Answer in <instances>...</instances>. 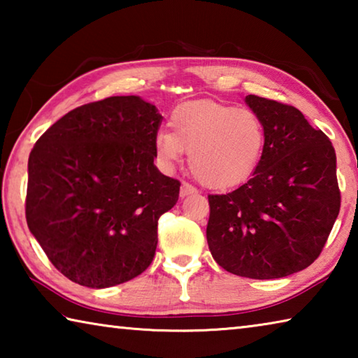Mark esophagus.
<instances>
[{
    "mask_svg": "<svg viewBox=\"0 0 358 358\" xmlns=\"http://www.w3.org/2000/svg\"><path fill=\"white\" fill-rule=\"evenodd\" d=\"M197 189L194 186H191L189 183H181L180 187V197H186V196H191V194H196Z\"/></svg>",
    "mask_w": 358,
    "mask_h": 358,
    "instance_id": "1",
    "label": "esophagus"
}]
</instances>
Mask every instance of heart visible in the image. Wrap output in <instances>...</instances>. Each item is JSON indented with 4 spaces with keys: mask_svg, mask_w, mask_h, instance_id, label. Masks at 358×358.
<instances>
[{
    "mask_svg": "<svg viewBox=\"0 0 358 358\" xmlns=\"http://www.w3.org/2000/svg\"><path fill=\"white\" fill-rule=\"evenodd\" d=\"M171 131H159L155 151L164 167L189 153V169L203 186L230 189L256 172L266 145L264 121L250 108L202 99L178 106Z\"/></svg>",
    "mask_w": 358,
    "mask_h": 358,
    "instance_id": "1",
    "label": "heart"
}]
</instances>
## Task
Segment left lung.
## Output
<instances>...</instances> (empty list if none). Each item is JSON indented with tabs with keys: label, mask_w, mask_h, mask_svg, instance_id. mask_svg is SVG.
<instances>
[{
	"label": "left lung",
	"mask_w": 358,
	"mask_h": 358,
	"mask_svg": "<svg viewBox=\"0 0 358 358\" xmlns=\"http://www.w3.org/2000/svg\"><path fill=\"white\" fill-rule=\"evenodd\" d=\"M245 101L265 124L264 156L245 185L208 196L207 241L229 273L275 280L322 252L341 207L336 155L299 108L254 94Z\"/></svg>",
	"instance_id": "obj_1"
}]
</instances>
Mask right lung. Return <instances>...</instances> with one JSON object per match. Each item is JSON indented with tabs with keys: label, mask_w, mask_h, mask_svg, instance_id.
I'll list each match as a JSON object with an SVG mask.
<instances>
[{
	"label": "right lung",
	"mask_w": 358,
	"mask_h": 358,
	"mask_svg": "<svg viewBox=\"0 0 358 358\" xmlns=\"http://www.w3.org/2000/svg\"><path fill=\"white\" fill-rule=\"evenodd\" d=\"M161 121L138 96H112L68 112L36 142L28 229L71 281L112 287L153 260L157 220L180 194V181L155 166Z\"/></svg>",
	"instance_id": "right-lung-1"
}]
</instances>
